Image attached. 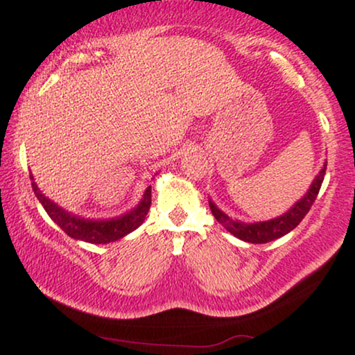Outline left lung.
Returning <instances> with one entry per match:
<instances>
[{
    "instance_id": "8db88e82",
    "label": "left lung",
    "mask_w": 355,
    "mask_h": 355,
    "mask_svg": "<svg viewBox=\"0 0 355 355\" xmlns=\"http://www.w3.org/2000/svg\"><path fill=\"white\" fill-rule=\"evenodd\" d=\"M325 168H327V162H324V166H322L320 172L315 175L312 185L309 187L307 191H305L304 197L300 198V200H297L294 205L285 211V214L280 215V217L266 220V222H254V223L240 222V220L229 217L225 211L220 210L218 207L209 198L210 210L223 229L230 232V234L235 235L237 239L243 240V242H248V243L272 242V240L284 237L285 234L294 230L295 227L302 222L305 215L309 214V210H311L313 202H315L317 195H319L320 185L322 182H324Z\"/></svg>"
}]
</instances>
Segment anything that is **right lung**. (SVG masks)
Masks as SVG:
<instances>
[{
  "label": "right lung",
  "mask_w": 355,
  "mask_h": 355,
  "mask_svg": "<svg viewBox=\"0 0 355 355\" xmlns=\"http://www.w3.org/2000/svg\"><path fill=\"white\" fill-rule=\"evenodd\" d=\"M31 178V187L38 198L40 203L43 205V209L46 210V214L50 215V218L61 230L67 235H70L75 240H83L88 243H110L115 242V240L123 239L125 235H128L130 232L144 223V220L148 214L150 205H152V187H148L144 191V197L138 202L135 209H132L126 214L120 215L115 218H103V220H93V218H85L78 217V215L71 214V211L61 209L60 205H56L55 202L50 200L48 197H44L42 190L36 185L33 175L30 173Z\"/></svg>",
  "instance_id": "add662e5"
}]
</instances>
